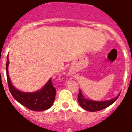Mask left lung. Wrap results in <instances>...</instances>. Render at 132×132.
Returning a JSON list of instances; mask_svg holds the SVG:
<instances>
[{
  "label": "left lung",
  "instance_id": "8db88e82",
  "mask_svg": "<svg viewBox=\"0 0 132 132\" xmlns=\"http://www.w3.org/2000/svg\"><path fill=\"white\" fill-rule=\"evenodd\" d=\"M120 94H118L116 98L111 99V100L105 101H94L85 98L81 94V90H79V95H78V102H79V104L80 105V106L84 110L89 112H96V111L105 109L110 106V105H112L118 98Z\"/></svg>",
  "mask_w": 132,
  "mask_h": 132
}]
</instances>
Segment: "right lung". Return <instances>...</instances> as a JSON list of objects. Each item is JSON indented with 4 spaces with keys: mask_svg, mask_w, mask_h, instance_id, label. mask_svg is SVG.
I'll list each match as a JSON object with an SVG mask.
<instances>
[{
    "mask_svg": "<svg viewBox=\"0 0 132 132\" xmlns=\"http://www.w3.org/2000/svg\"><path fill=\"white\" fill-rule=\"evenodd\" d=\"M8 65L9 60L7 57L6 63L7 80L9 90L14 98L23 106L31 110L43 111L50 108L54 103L55 98V88L52 84L51 78L39 91L32 93L22 92L17 90L11 83L8 74Z\"/></svg>",
    "mask_w": 132,
    "mask_h": 132,
    "instance_id": "obj_1",
    "label": "right lung"
}]
</instances>
